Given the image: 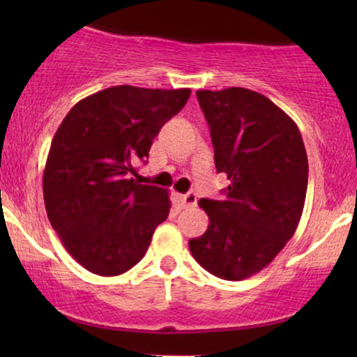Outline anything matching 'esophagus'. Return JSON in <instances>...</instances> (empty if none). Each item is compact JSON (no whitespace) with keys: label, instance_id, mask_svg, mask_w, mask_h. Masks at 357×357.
<instances>
[{"label":"esophagus","instance_id":"1","mask_svg":"<svg viewBox=\"0 0 357 357\" xmlns=\"http://www.w3.org/2000/svg\"><path fill=\"white\" fill-rule=\"evenodd\" d=\"M179 202H181L183 208H191L198 203V196H196V192L190 191L186 195H179Z\"/></svg>","mask_w":357,"mask_h":357}]
</instances>
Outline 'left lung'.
I'll return each instance as SVG.
<instances>
[{
    "mask_svg": "<svg viewBox=\"0 0 357 357\" xmlns=\"http://www.w3.org/2000/svg\"><path fill=\"white\" fill-rule=\"evenodd\" d=\"M215 166L230 186L223 199H199L210 225L190 240L195 260L223 280L255 275L296 233L309 165L301 130L280 107L243 87L198 90Z\"/></svg>",
    "mask_w": 357,
    "mask_h": 357,
    "instance_id": "left-lung-1",
    "label": "left lung"
}]
</instances>
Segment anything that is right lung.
<instances>
[{
	"instance_id": "add662e5",
	"label": "right lung",
	"mask_w": 357,
	"mask_h": 357,
	"mask_svg": "<svg viewBox=\"0 0 357 357\" xmlns=\"http://www.w3.org/2000/svg\"><path fill=\"white\" fill-rule=\"evenodd\" d=\"M190 96V89L116 85L77 102L56 129L43 171L45 208L89 272L114 277L132 268L169 215V192L139 184L134 166L146 162Z\"/></svg>"
}]
</instances>
